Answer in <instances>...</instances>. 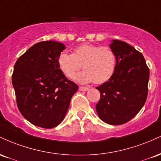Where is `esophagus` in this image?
Wrapping results in <instances>:
<instances>
[{
  "label": "esophagus",
  "mask_w": 161,
  "mask_h": 161,
  "mask_svg": "<svg viewBox=\"0 0 161 161\" xmlns=\"http://www.w3.org/2000/svg\"><path fill=\"white\" fill-rule=\"evenodd\" d=\"M79 90L82 92H86V91H88L89 88H88V87H86V86H79Z\"/></svg>",
  "instance_id": "1"
}]
</instances>
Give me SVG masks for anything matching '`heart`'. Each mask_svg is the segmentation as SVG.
<instances>
[{
    "label": "heart",
    "mask_w": 161,
    "mask_h": 161,
    "mask_svg": "<svg viewBox=\"0 0 161 161\" xmlns=\"http://www.w3.org/2000/svg\"><path fill=\"white\" fill-rule=\"evenodd\" d=\"M116 64L115 53L110 47L92 44L79 45L72 53L61 52L57 57L59 69L68 79L74 78L82 65L85 70L75 77L80 83L107 82L114 74Z\"/></svg>",
    "instance_id": "obj_1"
}]
</instances>
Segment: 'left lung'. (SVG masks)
<instances>
[{
	"mask_svg": "<svg viewBox=\"0 0 161 161\" xmlns=\"http://www.w3.org/2000/svg\"><path fill=\"white\" fill-rule=\"evenodd\" d=\"M110 47L116 55V68L108 81L96 87L101 93L96 110L104 123L121 125L132 119L145 104L149 69L142 53L126 42L114 40Z\"/></svg>",
	"mask_w": 161,
	"mask_h": 161,
	"instance_id": "obj_1",
	"label": "left lung"
}]
</instances>
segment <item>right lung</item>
<instances>
[{
    "mask_svg": "<svg viewBox=\"0 0 161 161\" xmlns=\"http://www.w3.org/2000/svg\"><path fill=\"white\" fill-rule=\"evenodd\" d=\"M65 45L45 41L28 49L16 60L12 75L19 110L28 121L45 129L64 120L70 100L78 90L57 65Z\"/></svg>",
    "mask_w": 161,
    "mask_h": 161,
    "instance_id": "1",
    "label": "right lung"
}]
</instances>
